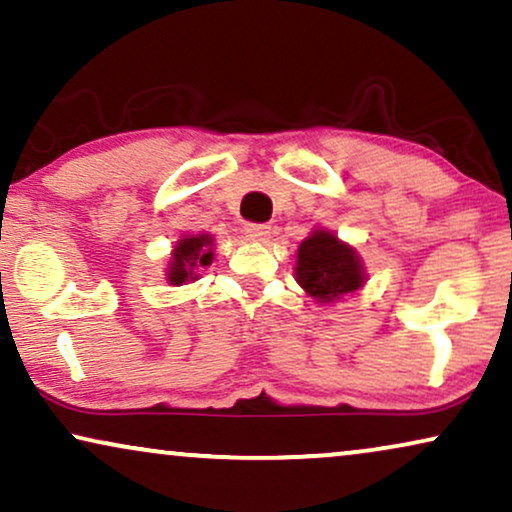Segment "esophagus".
Wrapping results in <instances>:
<instances>
[{"label": "esophagus", "mask_w": 512, "mask_h": 512, "mask_svg": "<svg viewBox=\"0 0 512 512\" xmlns=\"http://www.w3.org/2000/svg\"><path fill=\"white\" fill-rule=\"evenodd\" d=\"M243 231L250 241H264V238L271 234V227L269 224H260V222H248L243 227Z\"/></svg>", "instance_id": "obj_1"}]
</instances>
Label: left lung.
<instances>
[{
    "mask_svg": "<svg viewBox=\"0 0 512 512\" xmlns=\"http://www.w3.org/2000/svg\"><path fill=\"white\" fill-rule=\"evenodd\" d=\"M297 281L318 302H335L365 283L356 250L330 231H313L297 250Z\"/></svg>",
    "mask_w": 512,
    "mask_h": 512,
    "instance_id": "obj_1",
    "label": "left lung"
}]
</instances>
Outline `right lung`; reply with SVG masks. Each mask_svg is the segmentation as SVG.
Wrapping results in <instances>:
<instances>
[{
    "mask_svg": "<svg viewBox=\"0 0 512 512\" xmlns=\"http://www.w3.org/2000/svg\"><path fill=\"white\" fill-rule=\"evenodd\" d=\"M213 238L208 234L206 236H192V238H182L177 241L173 260H170V269H168V281L173 285H182L187 283L189 278L194 281V269L196 267H208L213 262Z\"/></svg>",
    "mask_w": 512,
    "mask_h": 512,
    "instance_id": "obj_1",
    "label": "right lung"
}]
</instances>
